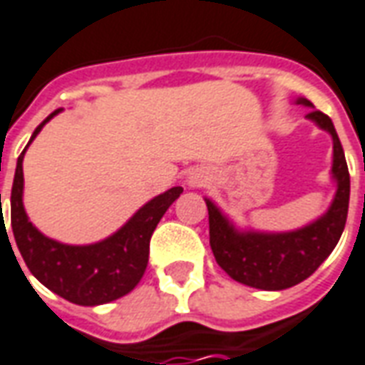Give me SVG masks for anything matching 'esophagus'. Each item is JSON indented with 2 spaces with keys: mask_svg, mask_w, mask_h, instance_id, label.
<instances>
[{
  "mask_svg": "<svg viewBox=\"0 0 365 365\" xmlns=\"http://www.w3.org/2000/svg\"><path fill=\"white\" fill-rule=\"evenodd\" d=\"M209 182V175L205 170H193L190 174V178H187V185L190 187H203V185H207Z\"/></svg>",
  "mask_w": 365,
  "mask_h": 365,
  "instance_id": "obj_1",
  "label": "esophagus"
}]
</instances>
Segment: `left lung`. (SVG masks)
<instances>
[{
    "instance_id": "obj_1",
    "label": "left lung",
    "mask_w": 365,
    "mask_h": 365,
    "mask_svg": "<svg viewBox=\"0 0 365 365\" xmlns=\"http://www.w3.org/2000/svg\"><path fill=\"white\" fill-rule=\"evenodd\" d=\"M297 103L312 106L307 98H298ZM307 116L330 132L334 140L332 174L338 182V191L326 215L292 233H239L221 215V211L205 200L209 211V245L215 261L231 279L253 289L282 290L308 279L332 253L346 227L350 172L342 144L332 120L324 112L310 110Z\"/></svg>"
}]
</instances>
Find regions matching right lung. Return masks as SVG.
Here are the masks:
<instances>
[{
	"mask_svg": "<svg viewBox=\"0 0 365 365\" xmlns=\"http://www.w3.org/2000/svg\"><path fill=\"white\" fill-rule=\"evenodd\" d=\"M57 112H61V108L41 122L33 132L31 140ZM25 150L17 158L14 187H11V229L27 269L41 284H45L47 289L68 302H75L81 307L106 304L110 300L128 294L146 271L150 239L154 229L160 223V219L164 217L168 207L180 197L183 187H172L152 201H148L118 233H114L101 243L85 245V247L63 245L39 233L25 215L21 200ZM4 225L5 221H1V227Z\"/></svg>",
	"mask_w": 365,
	"mask_h": 365,
	"instance_id": "right-lung-1",
	"label": "right lung"
}]
</instances>
